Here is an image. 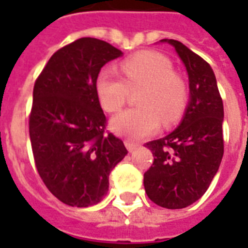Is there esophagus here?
Here are the masks:
<instances>
[{"instance_id": "1", "label": "esophagus", "mask_w": 248, "mask_h": 248, "mask_svg": "<svg viewBox=\"0 0 248 248\" xmlns=\"http://www.w3.org/2000/svg\"><path fill=\"white\" fill-rule=\"evenodd\" d=\"M124 145H126V149L129 151L135 150L137 147H138V143H135V142H131V140H124Z\"/></svg>"}]
</instances>
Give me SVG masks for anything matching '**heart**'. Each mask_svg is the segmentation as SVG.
Returning a JSON list of instances; mask_svg holds the SVG:
<instances>
[{"mask_svg": "<svg viewBox=\"0 0 248 248\" xmlns=\"http://www.w3.org/2000/svg\"><path fill=\"white\" fill-rule=\"evenodd\" d=\"M121 77L102 71L95 82L99 103L108 113L124 108L130 92L140 108H130L111 119V127L129 140H142L155 133L161 121L165 126L177 122L187 105L186 82L174 73L167 57L155 51H140L121 62Z\"/></svg>", "mask_w": 248, "mask_h": 248, "instance_id": "obj_1", "label": "heart"}]
</instances>
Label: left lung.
<instances>
[{"instance_id":"obj_1","label":"left lung","mask_w":248,"mask_h":248,"mask_svg":"<svg viewBox=\"0 0 248 248\" xmlns=\"http://www.w3.org/2000/svg\"><path fill=\"white\" fill-rule=\"evenodd\" d=\"M175 47L186 66L190 102L182 122L163 138L147 142L154 156L143 175L147 197L165 208H185L206 192L223 156V102L211 66L182 42Z\"/></svg>"}]
</instances>
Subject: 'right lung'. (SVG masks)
I'll return each mask as SVG.
<instances>
[{"label":"right lung","instance_id":"add662e5","mask_svg":"<svg viewBox=\"0 0 248 248\" xmlns=\"http://www.w3.org/2000/svg\"><path fill=\"white\" fill-rule=\"evenodd\" d=\"M122 56L105 41L79 38L50 57L33 89L29 134L35 167L49 191L76 207L97 204L127 150L106 130L95 92L105 63Z\"/></svg>","mask_w":248,"mask_h":248}]
</instances>
